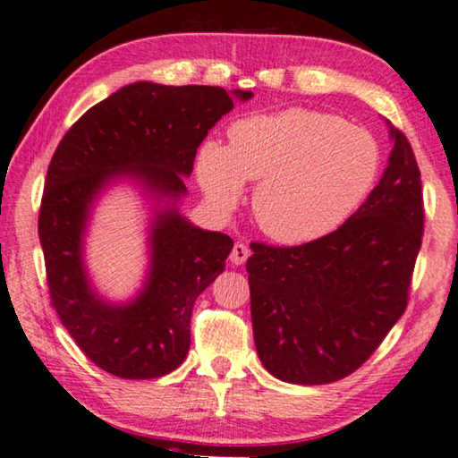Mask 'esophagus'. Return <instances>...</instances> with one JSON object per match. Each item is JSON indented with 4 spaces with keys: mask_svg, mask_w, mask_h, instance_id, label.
<instances>
[{
    "mask_svg": "<svg viewBox=\"0 0 458 458\" xmlns=\"http://www.w3.org/2000/svg\"><path fill=\"white\" fill-rule=\"evenodd\" d=\"M248 256H250L248 245L242 243V242H235L233 250H231L229 260H231V264H235V267H240V264H243L245 260H248Z\"/></svg>",
    "mask_w": 458,
    "mask_h": 458,
    "instance_id": "obj_1",
    "label": "esophagus"
}]
</instances>
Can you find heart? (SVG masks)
I'll use <instances>...</instances> for the list:
<instances>
[{
    "mask_svg": "<svg viewBox=\"0 0 458 458\" xmlns=\"http://www.w3.org/2000/svg\"><path fill=\"white\" fill-rule=\"evenodd\" d=\"M380 144L368 130L311 109L256 115L229 130V147L207 142L198 177L223 208L235 207L243 182H258V227L283 243L330 233L366 200L380 174Z\"/></svg>",
    "mask_w": 458,
    "mask_h": 458,
    "instance_id": "heart-1",
    "label": "heart"
}]
</instances>
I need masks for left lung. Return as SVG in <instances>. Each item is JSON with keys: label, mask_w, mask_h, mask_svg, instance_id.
<instances>
[{"label": "left lung", "mask_w": 458, "mask_h": 458, "mask_svg": "<svg viewBox=\"0 0 458 458\" xmlns=\"http://www.w3.org/2000/svg\"><path fill=\"white\" fill-rule=\"evenodd\" d=\"M390 138L380 183L339 229L301 245H251L254 341L278 380L353 374L407 310L426 213L413 148L399 128Z\"/></svg>", "instance_id": "left-lung-1"}]
</instances>
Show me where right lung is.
Masks as SVG:
<instances>
[{"mask_svg": "<svg viewBox=\"0 0 458 458\" xmlns=\"http://www.w3.org/2000/svg\"><path fill=\"white\" fill-rule=\"evenodd\" d=\"M235 97L245 101L251 92ZM231 109L233 98L221 86L128 84L86 111L53 152L38 210L51 306L105 372L148 380L174 372L188 355L191 308L223 273L233 240L190 225L175 200L200 142ZM115 174L136 176L172 202L153 225L148 287L130 307L98 301L81 267L89 202Z\"/></svg>", "mask_w": 458, "mask_h": 458, "instance_id": "right-lung-1", "label": "right lung"}]
</instances>
